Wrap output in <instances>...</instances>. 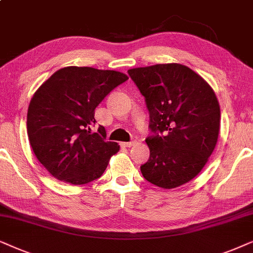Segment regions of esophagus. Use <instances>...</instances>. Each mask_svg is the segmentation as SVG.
Segmentation results:
<instances>
[{
	"instance_id": "1",
	"label": "esophagus",
	"mask_w": 253,
	"mask_h": 253,
	"mask_svg": "<svg viewBox=\"0 0 253 253\" xmlns=\"http://www.w3.org/2000/svg\"><path fill=\"white\" fill-rule=\"evenodd\" d=\"M136 143V141H130V142H121V146L123 147H126V148H129L134 146V144Z\"/></svg>"
}]
</instances>
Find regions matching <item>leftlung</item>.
I'll use <instances>...</instances> for the list:
<instances>
[{"label":"left lung","mask_w":253,"mask_h":253,"mask_svg":"<svg viewBox=\"0 0 253 253\" xmlns=\"http://www.w3.org/2000/svg\"><path fill=\"white\" fill-rule=\"evenodd\" d=\"M127 73L144 97L150 119V157L141 173L162 188L186 184L203 170L217 142L221 113L213 89L179 63Z\"/></svg>","instance_id":"obj_1"}]
</instances>
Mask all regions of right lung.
<instances>
[{
  "mask_svg": "<svg viewBox=\"0 0 253 253\" xmlns=\"http://www.w3.org/2000/svg\"><path fill=\"white\" fill-rule=\"evenodd\" d=\"M128 80L116 70L66 67L37 90L28 110V135L33 153L56 179L83 185L99 178L117 142L96 124L95 110L114 87Z\"/></svg>",
  "mask_w": 253,
  "mask_h": 253,
  "instance_id": "right-lung-1",
  "label": "right lung"
}]
</instances>
